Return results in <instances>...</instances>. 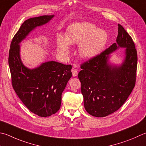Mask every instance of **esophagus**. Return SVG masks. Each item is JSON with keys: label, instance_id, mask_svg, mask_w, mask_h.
<instances>
[{"label": "esophagus", "instance_id": "obj_1", "mask_svg": "<svg viewBox=\"0 0 146 146\" xmlns=\"http://www.w3.org/2000/svg\"><path fill=\"white\" fill-rule=\"evenodd\" d=\"M71 72H72V73H73V76H77V75H78V71H77V70H76L75 68H73L72 70H71Z\"/></svg>", "mask_w": 146, "mask_h": 146}]
</instances>
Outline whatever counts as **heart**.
Listing matches in <instances>:
<instances>
[{"instance_id":"heart-1","label":"heart","mask_w":146,"mask_h":146,"mask_svg":"<svg viewBox=\"0 0 146 146\" xmlns=\"http://www.w3.org/2000/svg\"><path fill=\"white\" fill-rule=\"evenodd\" d=\"M108 35L104 30L89 22H79L71 25L65 37L58 35L57 48L63 55L70 52V44H79L78 52L82 57L91 59L102 51L107 41Z\"/></svg>"}]
</instances>
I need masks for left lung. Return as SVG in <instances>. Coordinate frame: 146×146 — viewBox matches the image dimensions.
Returning a JSON list of instances; mask_svg holds the SVG:
<instances>
[{
	"mask_svg": "<svg viewBox=\"0 0 146 146\" xmlns=\"http://www.w3.org/2000/svg\"><path fill=\"white\" fill-rule=\"evenodd\" d=\"M119 47H126L121 66L108 63L109 55ZM137 54L131 36L120 24L116 43L81 64L78 76L81 82L85 109L89 114L103 117L121 107L135 85Z\"/></svg>",
	"mask_w": 146,
	"mask_h": 146,
	"instance_id": "obj_1",
	"label": "left lung"
}]
</instances>
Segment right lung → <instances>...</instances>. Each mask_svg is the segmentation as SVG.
Wrapping results in <instances>:
<instances>
[{"label": "right lung", "instance_id": "right-lung-1", "mask_svg": "<svg viewBox=\"0 0 146 146\" xmlns=\"http://www.w3.org/2000/svg\"><path fill=\"white\" fill-rule=\"evenodd\" d=\"M54 17L43 15L25 20L13 37L9 52L8 62L13 89L31 112L44 117L54 114L59 110L62 93L72 76V66L48 61L31 70L21 60L19 44L36 27L45 24Z\"/></svg>", "mask_w": 146, "mask_h": 146}]
</instances>
